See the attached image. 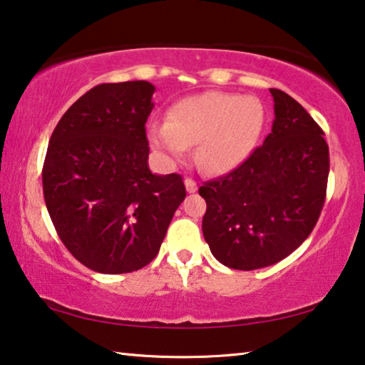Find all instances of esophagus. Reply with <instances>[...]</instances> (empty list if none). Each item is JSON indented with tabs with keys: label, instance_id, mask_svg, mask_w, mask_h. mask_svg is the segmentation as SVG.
I'll use <instances>...</instances> for the list:
<instances>
[{
	"label": "esophagus",
	"instance_id": "1",
	"mask_svg": "<svg viewBox=\"0 0 365 365\" xmlns=\"http://www.w3.org/2000/svg\"><path fill=\"white\" fill-rule=\"evenodd\" d=\"M185 188H187L188 193H195V191L197 190V185H196V182L193 180V178L187 177V178H185Z\"/></svg>",
	"mask_w": 365,
	"mask_h": 365
}]
</instances>
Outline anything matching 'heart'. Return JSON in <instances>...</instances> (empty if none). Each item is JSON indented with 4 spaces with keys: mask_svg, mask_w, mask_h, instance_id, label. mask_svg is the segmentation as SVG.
Masks as SVG:
<instances>
[{
    "mask_svg": "<svg viewBox=\"0 0 365 365\" xmlns=\"http://www.w3.org/2000/svg\"><path fill=\"white\" fill-rule=\"evenodd\" d=\"M264 125L265 108L257 98L206 91L177 101L168 120L150 123L148 138L168 163L182 160L196 145L197 168L227 174L248 159Z\"/></svg>",
    "mask_w": 365,
    "mask_h": 365,
    "instance_id": "b5f03b06",
    "label": "heart"
}]
</instances>
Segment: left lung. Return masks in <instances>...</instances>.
<instances>
[{
  "mask_svg": "<svg viewBox=\"0 0 365 365\" xmlns=\"http://www.w3.org/2000/svg\"><path fill=\"white\" fill-rule=\"evenodd\" d=\"M272 132L227 175L205 182L202 235L227 267L255 270L292 255L322 212L330 158L324 130L285 91L270 88Z\"/></svg>",
  "mask_w": 365,
  "mask_h": 365,
  "instance_id": "obj_1",
  "label": "left lung"
}]
</instances>
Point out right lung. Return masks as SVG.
<instances>
[{
	"mask_svg": "<svg viewBox=\"0 0 365 365\" xmlns=\"http://www.w3.org/2000/svg\"><path fill=\"white\" fill-rule=\"evenodd\" d=\"M154 86L101 83L61 117L43 164V195L61 242L86 267L127 274L159 252L187 196L178 174L148 168Z\"/></svg>",
	"mask_w": 365,
	"mask_h": 365,
	"instance_id": "obj_1",
	"label": "right lung"
}]
</instances>
